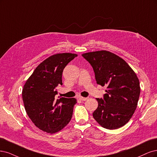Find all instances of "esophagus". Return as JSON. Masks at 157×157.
Segmentation results:
<instances>
[{"label":"esophagus","mask_w":157,"mask_h":157,"mask_svg":"<svg viewBox=\"0 0 157 157\" xmlns=\"http://www.w3.org/2000/svg\"><path fill=\"white\" fill-rule=\"evenodd\" d=\"M79 100H81L82 101H85L86 100H87V98L86 97H79Z\"/></svg>","instance_id":"1"}]
</instances>
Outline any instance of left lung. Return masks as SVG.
Returning <instances> with one entry per match:
<instances>
[{
  "label": "left lung",
  "mask_w": 157,
  "mask_h": 157,
  "mask_svg": "<svg viewBox=\"0 0 157 157\" xmlns=\"http://www.w3.org/2000/svg\"><path fill=\"white\" fill-rule=\"evenodd\" d=\"M92 66L97 83L107 86L103 98H97L94 119L102 127L114 130L127 123L137 108L140 94L139 79L122 58L108 51L82 55Z\"/></svg>",
  "instance_id": "1"
}]
</instances>
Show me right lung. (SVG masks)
<instances>
[{
  "label": "right lung",
  "instance_id": "obj_1",
  "mask_svg": "<svg viewBox=\"0 0 157 157\" xmlns=\"http://www.w3.org/2000/svg\"><path fill=\"white\" fill-rule=\"evenodd\" d=\"M78 55H52L40 63L27 80L22 90L25 111L37 127L55 133L67 126L72 117L75 98L57 97V87L63 85V70Z\"/></svg>",
  "mask_w": 157,
  "mask_h": 157
}]
</instances>
